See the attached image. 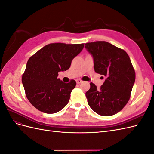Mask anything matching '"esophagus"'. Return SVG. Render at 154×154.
I'll list each match as a JSON object with an SVG mask.
<instances>
[{
  "instance_id": "1",
  "label": "esophagus",
  "mask_w": 154,
  "mask_h": 154,
  "mask_svg": "<svg viewBox=\"0 0 154 154\" xmlns=\"http://www.w3.org/2000/svg\"><path fill=\"white\" fill-rule=\"evenodd\" d=\"M83 81L82 80H80V79H77L76 80V83L77 84H80V83H81Z\"/></svg>"
}]
</instances>
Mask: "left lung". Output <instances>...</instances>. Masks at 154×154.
<instances>
[{
	"label": "left lung",
	"mask_w": 154,
	"mask_h": 154,
	"mask_svg": "<svg viewBox=\"0 0 154 154\" xmlns=\"http://www.w3.org/2000/svg\"><path fill=\"white\" fill-rule=\"evenodd\" d=\"M85 48L92 56L95 72L106 77L100 89L91 83L85 93L88 104L101 116L117 114L128 103L136 80L129 56L123 49L105 41L87 43Z\"/></svg>",
	"instance_id": "left-lung-1"
}]
</instances>
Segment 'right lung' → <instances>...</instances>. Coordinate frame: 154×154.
<instances>
[{"instance_id": "right-lung-1", "label": "right lung", "mask_w": 154, "mask_h": 154, "mask_svg": "<svg viewBox=\"0 0 154 154\" xmlns=\"http://www.w3.org/2000/svg\"><path fill=\"white\" fill-rule=\"evenodd\" d=\"M83 47L84 44H49L29 58L22 82L27 98L36 109L54 114L67 105L76 83L63 82L57 78L58 72L69 69Z\"/></svg>"}]
</instances>
